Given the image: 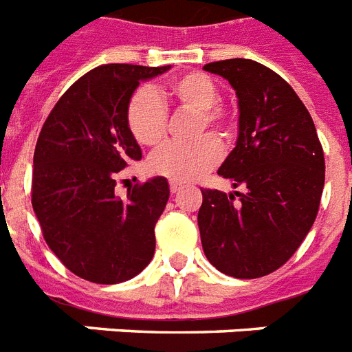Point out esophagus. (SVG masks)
<instances>
[{
	"instance_id": "1",
	"label": "esophagus",
	"mask_w": 352,
	"mask_h": 352,
	"mask_svg": "<svg viewBox=\"0 0 352 352\" xmlns=\"http://www.w3.org/2000/svg\"><path fill=\"white\" fill-rule=\"evenodd\" d=\"M182 189H184V185L178 184V182H170V192L176 194V192H179Z\"/></svg>"
}]
</instances>
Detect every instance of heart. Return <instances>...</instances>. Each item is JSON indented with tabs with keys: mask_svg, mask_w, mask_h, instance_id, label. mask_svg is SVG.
Listing matches in <instances>:
<instances>
[{
	"mask_svg": "<svg viewBox=\"0 0 352 352\" xmlns=\"http://www.w3.org/2000/svg\"><path fill=\"white\" fill-rule=\"evenodd\" d=\"M170 96L184 109L198 114L194 134H204L209 129L225 134L232 127V118L225 107L218 105V87L207 74L189 72L170 83ZM127 125L131 134L142 145H158L167 131V109L153 89H138L129 100ZM221 160V147L212 136L199 138L198 142L182 145L167 143L148 160L154 174L187 184L192 182Z\"/></svg>",
	"mask_w": 352,
	"mask_h": 352,
	"instance_id": "b5f03b06",
	"label": "heart"
}]
</instances>
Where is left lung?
<instances>
[{
    "label": "left lung",
    "instance_id": "1",
    "mask_svg": "<svg viewBox=\"0 0 352 352\" xmlns=\"http://www.w3.org/2000/svg\"><path fill=\"white\" fill-rule=\"evenodd\" d=\"M238 96V140L218 174L243 187L201 189L198 212L207 260L227 276L271 274L302 245L325 182L322 143L309 111L282 76L243 58L207 63Z\"/></svg>",
    "mask_w": 352,
    "mask_h": 352
}]
</instances>
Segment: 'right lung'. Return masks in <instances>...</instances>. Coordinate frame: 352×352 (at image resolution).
I'll return each mask as SVG.
<instances>
[{
  "label": "right lung",
  "instance_id": "add662e5",
  "mask_svg": "<svg viewBox=\"0 0 352 352\" xmlns=\"http://www.w3.org/2000/svg\"><path fill=\"white\" fill-rule=\"evenodd\" d=\"M170 69L101 65L81 76L45 120L34 151L32 209L70 272L92 283L127 282L151 263L154 227L168 199L163 176L114 192L120 170L142 160L127 125L140 81Z\"/></svg>",
  "mask_w": 352,
  "mask_h": 352
}]
</instances>
